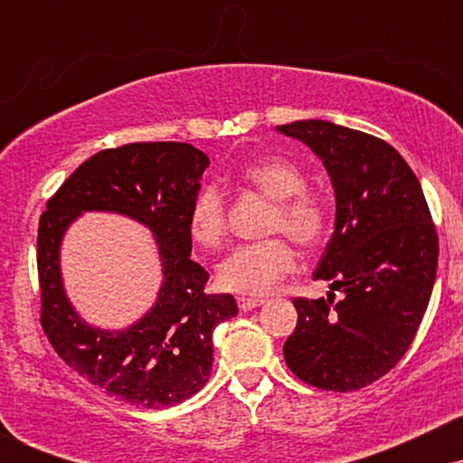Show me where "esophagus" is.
I'll return each instance as SVG.
<instances>
[{
    "instance_id": "1",
    "label": "esophagus",
    "mask_w": 463,
    "mask_h": 463,
    "mask_svg": "<svg viewBox=\"0 0 463 463\" xmlns=\"http://www.w3.org/2000/svg\"><path fill=\"white\" fill-rule=\"evenodd\" d=\"M265 300H261V298H246V296H241V298H237V305H239V309L241 311H252V309H257V307H261Z\"/></svg>"
}]
</instances>
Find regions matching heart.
<instances>
[{"label": "heart", "instance_id": "1", "mask_svg": "<svg viewBox=\"0 0 463 463\" xmlns=\"http://www.w3.org/2000/svg\"><path fill=\"white\" fill-rule=\"evenodd\" d=\"M243 183L276 202L269 231L287 232L296 243L316 248L326 237L328 211L322 200L307 194V176L294 163L280 158L248 165ZM189 232L204 248L220 246L226 235V200L215 184L202 187L189 206ZM296 269V252L283 237L241 243L217 265L222 289L241 296H265Z\"/></svg>", "mask_w": 463, "mask_h": 463}]
</instances>
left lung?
Returning <instances> with one entry per match:
<instances>
[{"label":"left lung","mask_w":463,"mask_h":463,"mask_svg":"<svg viewBox=\"0 0 463 463\" xmlns=\"http://www.w3.org/2000/svg\"><path fill=\"white\" fill-rule=\"evenodd\" d=\"M279 132L322 158L337 202L335 232L313 274L333 291L294 298L298 324L285 361L313 387L361 390L402 359L427 311L439 254L431 211L405 158L379 137L322 119Z\"/></svg>","instance_id":"8db88e82"}]
</instances>
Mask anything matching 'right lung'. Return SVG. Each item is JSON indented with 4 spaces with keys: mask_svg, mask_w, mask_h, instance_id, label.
I'll return each mask as SVG.
<instances>
[{
    "mask_svg": "<svg viewBox=\"0 0 463 463\" xmlns=\"http://www.w3.org/2000/svg\"><path fill=\"white\" fill-rule=\"evenodd\" d=\"M209 156L191 143H128L93 154L47 200L36 265L41 326L62 359L110 396L147 409L172 407L204 387L213 368V328L237 316L231 294H206L209 274L191 261L189 206ZM84 210L141 221L157 239L164 285L153 309L124 332L89 327L60 279V243Z\"/></svg>",
    "mask_w": 463,
    "mask_h": 463,
    "instance_id": "add662e5",
    "label": "right lung"
}]
</instances>
